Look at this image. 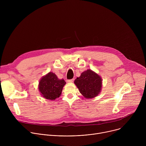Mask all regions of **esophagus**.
Segmentation results:
<instances>
[{
  "mask_svg": "<svg viewBox=\"0 0 146 146\" xmlns=\"http://www.w3.org/2000/svg\"><path fill=\"white\" fill-rule=\"evenodd\" d=\"M74 81V79H71V80H68L67 82H73Z\"/></svg>",
  "mask_w": 146,
  "mask_h": 146,
  "instance_id": "34e87169",
  "label": "esophagus"
}]
</instances>
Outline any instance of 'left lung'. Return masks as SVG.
Wrapping results in <instances>:
<instances>
[{"label":"left lung","mask_w":146,"mask_h":146,"mask_svg":"<svg viewBox=\"0 0 146 146\" xmlns=\"http://www.w3.org/2000/svg\"><path fill=\"white\" fill-rule=\"evenodd\" d=\"M74 83L82 95L87 99L97 96L102 90V77L91 69L83 72Z\"/></svg>","instance_id":"1"}]
</instances>
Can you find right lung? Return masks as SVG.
Returning <instances> with one entry per match:
<instances>
[{"mask_svg": "<svg viewBox=\"0 0 146 146\" xmlns=\"http://www.w3.org/2000/svg\"><path fill=\"white\" fill-rule=\"evenodd\" d=\"M65 84L66 82L64 79H59L54 73L50 72L41 78L38 88L43 98L54 100L60 96Z\"/></svg>", "mask_w": 146, "mask_h": 146, "instance_id": "1", "label": "right lung"}]
</instances>
